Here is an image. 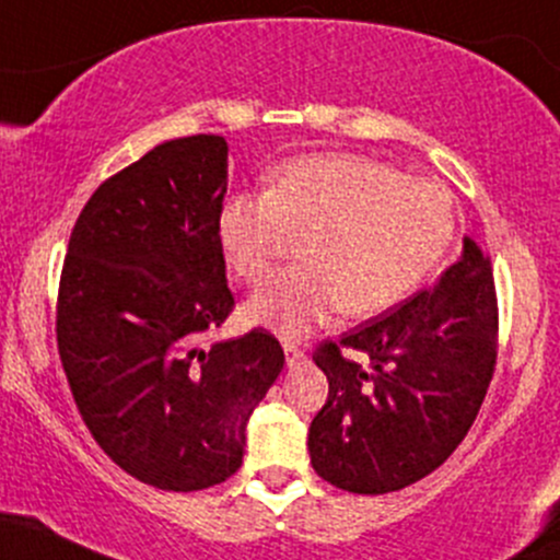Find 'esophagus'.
<instances>
[{
  "mask_svg": "<svg viewBox=\"0 0 560 560\" xmlns=\"http://www.w3.org/2000/svg\"><path fill=\"white\" fill-rule=\"evenodd\" d=\"M284 355H287V366H300L305 361V350H300L294 342H284Z\"/></svg>",
  "mask_w": 560,
  "mask_h": 560,
  "instance_id": "1",
  "label": "esophagus"
}]
</instances>
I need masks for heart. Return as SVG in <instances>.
Returning <instances> with one entry per match:
<instances>
[{
	"label": "heart",
	"mask_w": 560,
	"mask_h": 560,
	"mask_svg": "<svg viewBox=\"0 0 560 560\" xmlns=\"http://www.w3.org/2000/svg\"><path fill=\"white\" fill-rule=\"evenodd\" d=\"M214 231L225 268L247 284L266 279L290 233L303 236V262L244 305L249 324L300 337L340 308L372 316L409 298L450 249L454 201L377 159L318 153L276 170L266 194L225 196Z\"/></svg>",
	"instance_id": "obj_1"
}]
</instances>
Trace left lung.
<instances>
[{"instance_id": "obj_1", "label": "left lung", "mask_w": 560, "mask_h": 560, "mask_svg": "<svg viewBox=\"0 0 560 560\" xmlns=\"http://www.w3.org/2000/svg\"><path fill=\"white\" fill-rule=\"evenodd\" d=\"M497 331L491 260L465 236L433 290L316 348L329 396L308 430L313 470L353 494H388L444 465L487 396Z\"/></svg>"}]
</instances>
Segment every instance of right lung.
<instances>
[{
	"label": "right lung",
	"mask_w": 560,
	"mask_h": 560,
	"mask_svg": "<svg viewBox=\"0 0 560 560\" xmlns=\"http://www.w3.org/2000/svg\"><path fill=\"white\" fill-rule=\"evenodd\" d=\"M220 135L167 140L79 212L58 290V353L92 439L138 481L199 491L242 468L244 428L284 370L266 329L196 348L233 311L218 247Z\"/></svg>",
	"instance_id": "right-lung-1"
}]
</instances>
